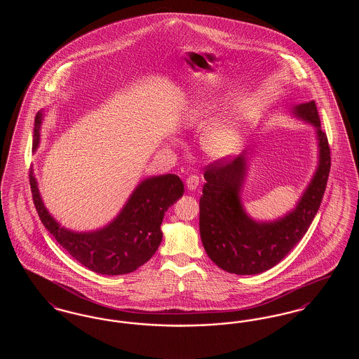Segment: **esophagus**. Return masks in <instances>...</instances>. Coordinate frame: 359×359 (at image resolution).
Here are the masks:
<instances>
[{
	"mask_svg": "<svg viewBox=\"0 0 359 359\" xmlns=\"http://www.w3.org/2000/svg\"><path fill=\"white\" fill-rule=\"evenodd\" d=\"M186 184H187V188L189 191L196 189L198 186H199V177L196 175H191L187 180H186Z\"/></svg>",
	"mask_w": 359,
	"mask_h": 359,
	"instance_id": "34e87169",
	"label": "esophagus"
}]
</instances>
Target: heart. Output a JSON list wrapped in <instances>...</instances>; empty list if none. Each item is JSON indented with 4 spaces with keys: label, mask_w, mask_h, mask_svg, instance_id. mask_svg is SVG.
Returning <instances> with one entry per match:
<instances>
[{
    "label": "heart",
    "mask_w": 359,
    "mask_h": 359,
    "mask_svg": "<svg viewBox=\"0 0 359 359\" xmlns=\"http://www.w3.org/2000/svg\"><path fill=\"white\" fill-rule=\"evenodd\" d=\"M218 104L211 100H203L192 104L186 114L188 126L201 128L217 116ZM202 149L212 160H226L238 154L242 148V135L238 123L224 120L208 126L201 140Z\"/></svg>",
    "instance_id": "heart-1"
}]
</instances>
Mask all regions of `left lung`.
<instances>
[{
	"instance_id": "1",
	"label": "left lung",
	"mask_w": 359,
	"mask_h": 359,
	"mask_svg": "<svg viewBox=\"0 0 359 359\" xmlns=\"http://www.w3.org/2000/svg\"><path fill=\"white\" fill-rule=\"evenodd\" d=\"M290 113L313 126L318 165L299 202L285 215L256 221L246 212L241 195L252 152L245 151L230 163L218 160L205 168L199 201L201 238L212 262L229 273L258 274L273 268L304 237L320 207L331 167L327 136L313 101L296 104Z\"/></svg>"
}]
</instances>
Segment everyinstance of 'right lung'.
I'll return each instance as SVG.
<instances>
[{"mask_svg": "<svg viewBox=\"0 0 359 359\" xmlns=\"http://www.w3.org/2000/svg\"><path fill=\"white\" fill-rule=\"evenodd\" d=\"M43 121L44 111H39L34 118V152L40 144ZM29 183L34 207L44 227L78 262L106 276L135 272L151 259L163 239L161 223L165 211L184 194V184L177 175L145 177L111 222L97 230L75 231L52 217L43 202L32 170Z\"/></svg>", "mask_w": 359, "mask_h": 359, "instance_id": "1", "label": "right lung"}]
</instances>
